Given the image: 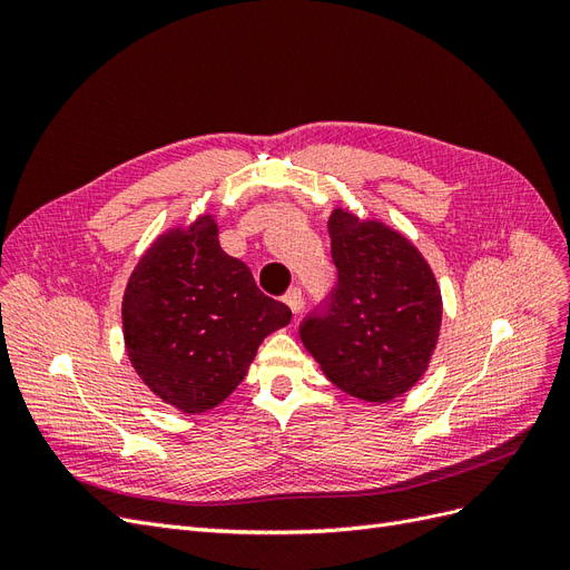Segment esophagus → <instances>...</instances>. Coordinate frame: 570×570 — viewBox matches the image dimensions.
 Segmentation results:
<instances>
[{
  "label": "esophagus",
  "mask_w": 570,
  "mask_h": 570,
  "mask_svg": "<svg viewBox=\"0 0 570 570\" xmlns=\"http://www.w3.org/2000/svg\"><path fill=\"white\" fill-rule=\"evenodd\" d=\"M302 302H304V297H302V289H299V287H292V289H287L285 304L292 308V314H295V316L302 312Z\"/></svg>",
  "instance_id": "obj_1"
}]
</instances>
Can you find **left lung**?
I'll list each match as a JSON object with an SVG mask.
<instances>
[{
    "mask_svg": "<svg viewBox=\"0 0 570 570\" xmlns=\"http://www.w3.org/2000/svg\"><path fill=\"white\" fill-rule=\"evenodd\" d=\"M337 285L299 325L304 347L352 396L383 404L421 381L442 325V295L423 254L381 220L327 218Z\"/></svg>",
    "mask_w": 570,
    "mask_h": 570,
    "instance_id": "left-lung-1",
    "label": "left lung"
}]
</instances>
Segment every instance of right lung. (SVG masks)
<instances>
[{
    "mask_svg": "<svg viewBox=\"0 0 570 570\" xmlns=\"http://www.w3.org/2000/svg\"><path fill=\"white\" fill-rule=\"evenodd\" d=\"M292 312L256 287L218 245L214 216L154 239L124 295V337L142 383L185 413L220 404L243 383L258 344Z\"/></svg>",
    "mask_w": 570,
    "mask_h": 570,
    "instance_id": "obj_1",
    "label": "right lung"
}]
</instances>
